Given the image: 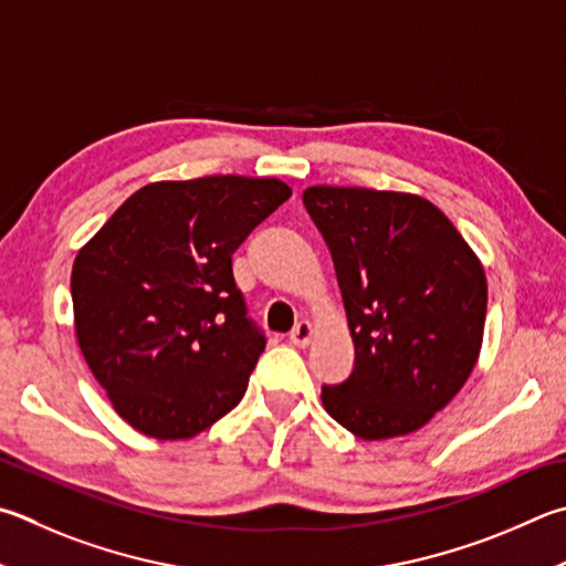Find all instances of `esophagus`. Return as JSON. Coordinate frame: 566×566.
<instances>
[{
  "instance_id": "esophagus-1",
  "label": "esophagus",
  "mask_w": 566,
  "mask_h": 566,
  "mask_svg": "<svg viewBox=\"0 0 566 566\" xmlns=\"http://www.w3.org/2000/svg\"><path fill=\"white\" fill-rule=\"evenodd\" d=\"M312 336H314V326H312L310 322H300V324H296V326L292 328V334H290V342H292L294 346L304 348V346H310Z\"/></svg>"
}]
</instances>
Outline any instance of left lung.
<instances>
[{"mask_svg": "<svg viewBox=\"0 0 566 566\" xmlns=\"http://www.w3.org/2000/svg\"><path fill=\"white\" fill-rule=\"evenodd\" d=\"M302 198L332 252L356 352L352 376L322 388L326 413L364 440L413 433L478 364L485 270L420 195L314 185Z\"/></svg>", "mask_w": 566, "mask_h": 566, "instance_id": "1", "label": "left lung"}]
</instances>
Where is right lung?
Returning <instances> with one entry per match:
<instances>
[{
	"instance_id": "obj_1",
	"label": "right lung",
	"mask_w": 566,
	"mask_h": 566,
	"mask_svg": "<svg viewBox=\"0 0 566 566\" xmlns=\"http://www.w3.org/2000/svg\"><path fill=\"white\" fill-rule=\"evenodd\" d=\"M290 195L276 178L150 182L78 250L81 354L143 436L192 438L242 400L266 342L234 284L232 254Z\"/></svg>"
}]
</instances>
